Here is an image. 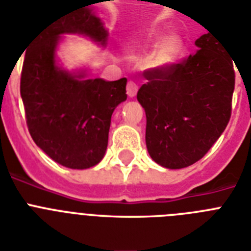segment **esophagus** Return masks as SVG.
Here are the masks:
<instances>
[{"label":"esophagus","mask_w":251,"mask_h":251,"mask_svg":"<svg viewBox=\"0 0 251 251\" xmlns=\"http://www.w3.org/2000/svg\"><path fill=\"white\" fill-rule=\"evenodd\" d=\"M137 91H138V87L137 84L133 83V81H128L127 84V94L128 97L133 98L137 94Z\"/></svg>","instance_id":"obj_1"}]
</instances>
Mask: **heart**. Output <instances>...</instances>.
I'll return each instance as SVG.
<instances>
[{
  "label": "heart",
  "mask_w": 251,
  "mask_h": 251,
  "mask_svg": "<svg viewBox=\"0 0 251 251\" xmlns=\"http://www.w3.org/2000/svg\"><path fill=\"white\" fill-rule=\"evenodd\" d=\"M159 32L158 31H151L145 36V39H142L141 44L142 45H149V44L154 43L155 40L159 37ZM182 43L181 40L177 36L172 35L168 36L166 39H163L155 46V49L153 50V53L150 54L149 58L146 59V65L150 70L154 71H159L170 65L174 63V61L177 57V54L181 50Z\"/></svg>",
  "instance_id": "b5f03b06"
}]
</instances>
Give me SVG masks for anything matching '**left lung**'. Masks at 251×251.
<instances>
[{"mask_svg":"<svg viewBox=\"0 0 251 251\" xmlns=\"http://www.w3.org/2000/svg\"><path fill=\"white\" fill-rule=\"evenodd\" d=\"M181 63L148 70L137 92L146 114V148L162 167L179 170L201 159L230 118L233 59L210 32Z\"/></svg>","mask_w":251,"mask_h":251,"instance_id":"1","label":"left lung"}]
</instances>
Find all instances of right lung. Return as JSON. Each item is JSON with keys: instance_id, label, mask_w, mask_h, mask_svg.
Instances as JSON below:
<instances>
[{"instance_id": "add662e5", "label": "right lung", "mask_w": 251, "mask_h": 251, "mask_svg": "<svg viewBox=\"0 0 251 251\" xmlns=\"http://www.w3.org/2000/svg\"><path fill=\"white\" fill-rule=\"evenodd\" d=\"M67 33L83 35L101 46L109 35L89 5L54 18L32 36L25 49L21 96L36 145L65 167L85 170L105 155L111 115L127 100V79H89L85 70L62 69L57 48Z\"/></svg>"}]
</instances>
